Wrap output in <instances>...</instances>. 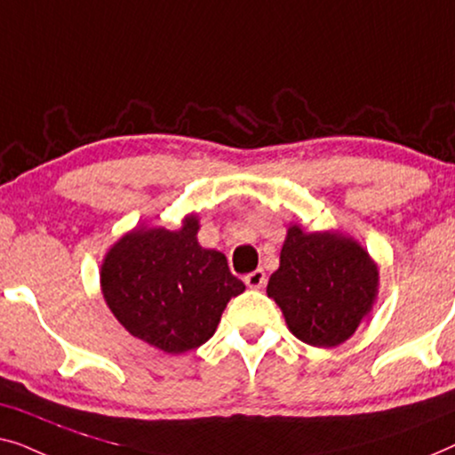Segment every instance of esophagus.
<instances>
[{"label": "esophagus", "mask_w": 455, "mask_h": 455, "mask_svg": "<svg viewBox=\"0 0 455 455\" xmlns=\"http://www.w3.org/2000/svg\"><path fill=\"white\" fill-rule=\"evenodd\" d=\"M243 280H245V284L249 286V289H261V286L266 284V272L264 270H253V272H249Z\"/></svg>", "instance_id": "34e87169"}]
</instances>
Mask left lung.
<instances>
[{"instance_id": "1", "label": "left lung", "mask_w": 455, "mask_h": 455, "mask_svg": "<svg viewBox=\"0 0 455 455\" xmlns=\"http://www.w3.org/2000/svg\"><path fill=\"white\" fill-rule=\"evenodd\" d=\"M375 294L377 266L356 241L289 228L267 297L276 300L300 342L330 348L348 340Z\"/></svg>"}]
</instances>
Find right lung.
I'll list each match as a JSON object with an SVG mask.
<instances>
[{"mask_svg": "<svg viewBox=\"0 0 455 455\" xmlns=\"http://www.w3.org/2000/svg\"><path fill=\"white\" fill-rule=\"evenodd\" d=\"M196 216L179 230L140 228L115 243L100 270L108 309L132 336L169 355L214 336L230 297L245 284L227 258L197 243Z\"/></svg>", "mask_w": 455, "mask_h": 455, "instance_id": "obj_1", "label": "right lung"}]
</instances>
